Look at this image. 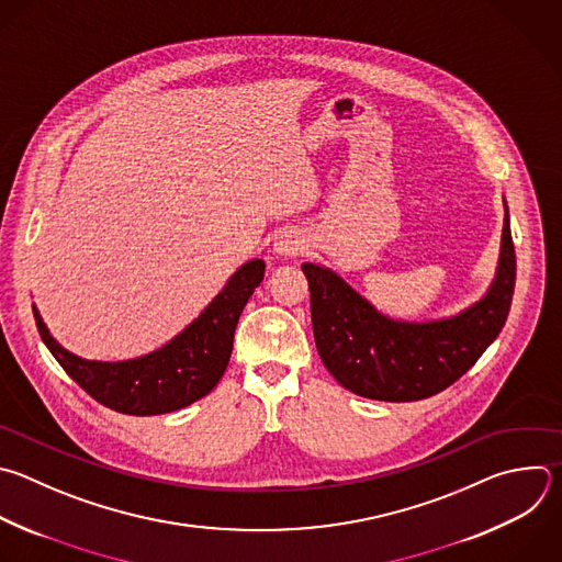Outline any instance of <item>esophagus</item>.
<instances>
[{
    "instance_id": "34e87169",
    "label": "esophagus",
    "mask_w": 562,
    "mask_h": 562,
    "mask_svg": "<svg viewBox=\"0 0 562 562\" xmlns=\"http://www.w3.org/2000/svg\"><path fill=\"white\" fill-rule=\"evenodd\" d=\"M302 249H304V243L297 236H293V234H284L276 243V251L280 256H297Z\"/></svg>"
}]
</instances>
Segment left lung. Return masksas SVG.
<instances>
[{
    "label": "left lung",
    "instance_id": "left-lung-1",
    "mask_svg": "<svg viewBox=\"0 0 562 562\" xmlns=\"http://www.w3.org/2000/svg\"><path fill=\"white\" fill-rule=\"evenodd\" d=\"M317 352L350 393L380 402L432 397L476 363L498 337L514 295L516 254L505 207L498 273L487 295L457 317L408 324L384 317L339 276L302 265Z\"/></svg>",
    "mask_w": 562,
    "mask_h": 562
}]
</instances>
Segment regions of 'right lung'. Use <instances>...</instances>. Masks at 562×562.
<instances>
[{
    "mask_svg": "<svg viewBox=\"0 0 562 562\" xmlns=\"http://www.w3.org/2000/svg\"><path fill=\"white\" fill-rule=\"evenodd\" d=\"M262 276V260L247 262L203 315L167 346L119 363L86 361L68 352L53 339L35 306L33 313L48 350L92 400L123 415H162L194 404L221 382L232 357L238 317Z\"/></svg>",
    "mask_w": 562,
    "mask_h": 562,
    "instance_id": "1",
    "label": "right lung"
}]
</instances>
